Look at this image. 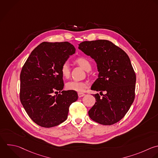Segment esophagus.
Wrapping results in <instances>:
<instances>
[{
	"mask_svg": "<svg viewBox=\"0 0 158 158\" xmlns=\"http://www.w3.org/2000/svg\"><path fill=\"white\" fill-rule=\"evenodd\" d=\"M78 96L79 98H81V97H83V96H85V94L83 93H78Z\"/></svg>",
	"mask_w": 158,
	"mask_h": 158,
	"instance_id": "1",
	"label": "esophagus"
}]
</instances>
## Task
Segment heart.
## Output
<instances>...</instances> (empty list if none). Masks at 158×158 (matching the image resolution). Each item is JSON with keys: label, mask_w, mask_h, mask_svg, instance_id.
<instances>
[{"label": "heart", "mask_w": 158, "mask_h": 158, "mask_svg": "<svg viewBox=\"0 0 158 158\" xmlns=\"http://www.w3.org/2000/svg\"><path fill=\"white\" fill-rule=\"evenodd\" d=\"M75 63L83 68L85 71L89 72L91 70V64L88 59L85 57H79L75 60ZM60 73L65 78H68L70 75V68L67 62H64L60 67ZM88 83L83 81H70L65 84V88L68 90L77 92H83L88 87Z\"/></svg>", "instance_id": "b5f03b06"}]
</instances>
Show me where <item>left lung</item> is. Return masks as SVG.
Returning <instances> with one entry per match:
<instances>
[{
	"label": "left lung",
	"instance_id": "obj_1",
	"mask_svg": "<svg viewBox=\"0 0 158 158\" xmlns=\"http://www.w3.org/2000/svg\"><path fill=\"white\" fill-rule=\"evenodd\" d=\"M78 49L94 59L99 73L91 89L103 91L88 111L94 121L105 125L118 122L127 114L135 99L136 75L126 52L107 40L83 41Z\"/></svg>",
	"mask_w": 158,
	"mask_h": 158
}]
</instances>
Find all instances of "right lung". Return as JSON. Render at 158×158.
<instances>
[{
    "mask_svg": "<svg viewBox=\"0 0 158 158\" xmlns=\"http://www.w3.org/2000/svg\"><path fill=\"white\" fill-rule=\"evenodd\" d=\"M69 42H43L31 53L20 73V99L31 120L38 125L50 128L67 118L69 107L78 99L76 91H62V64L75 54Z\"/></svg>",
    "mask_w": 158,
    "mask_h": 158,
    "instance_id": "1",
    "label": "right lung"
}]
</instances>
